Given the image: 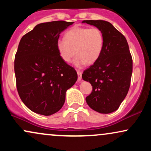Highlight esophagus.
I'll return each instance as SVG.
<instances>
[{
	"mask_svg": "<svg viewBox=\"0 0 151 151\" xmlns=\"http://www.w3.org/2000/svg\"><path fill=\"white\" fill-rule=\"evenodd\" d=\"M77 74H78V79L77 81H80L81 80V72L80 71L77 70Z\"/></svg>",
	"mask_w": 151,
	"mask_h": 151,
	"instance_id": "obj_1",
	"label": "esophagus"
}]
</instances>
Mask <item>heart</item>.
Returning <instances> with one entry per match:
<instances>
[{"mask_svg":"<svg viewBox=\"0 0 151 151\" xmlns=\"http://www.w3.org/2000/svg\"><path fill=\"white\" fill-rule=\"evenodd\" d=\"M65 39L59 38L57 50L63 61L70 62L77 55L74 65L77 67L94 64L99 58L104 45V37L97 27H74L66 32Z\"/></svg>","mask_w":151,"mask_h":151,"instance_id":"obj_1","label":"heart"}]
</instances>
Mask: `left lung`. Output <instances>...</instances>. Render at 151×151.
Wrapping results in <instances>:
<instances>
[{
	"instance_id": "obj_1",
	"label": "left lung",
	"mask_w": 151,
	"mask_h": 151,
	"mask_svg": "<svg viewBox=\"0 0 151 151\" xmlns=\"http://www.w3.org/2000/svg\"><path fill=\"white\" fill-rule=\"evenodd\" d=\"M101 30L104 37L103 50L98 60L84 71L82 79L92 86L86 101L101 114L119 109L129 91L133 60L126 37L105 20H83Z\"/></svg>"
}]
</instances>
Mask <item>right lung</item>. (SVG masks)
Segmentation results:
<instances>
[{"instance_id":"right-lung-1","label":"right lung","mask_w":151,"mask_h":151,"mask_svg":"<svg viewBox=\"0 0 151 151\" xmlns=\"http://www.w3.org/2000/svg\"><path fill=\"white\" fill-rule=\"evenodd\" d=\"M73 23L38 24L20 40L14 62L17 90L35 113L50 116L60 111L66 91L77 80L76 70L62 60L56 46L60 34Z\"/></svg>"}]
</instances>
